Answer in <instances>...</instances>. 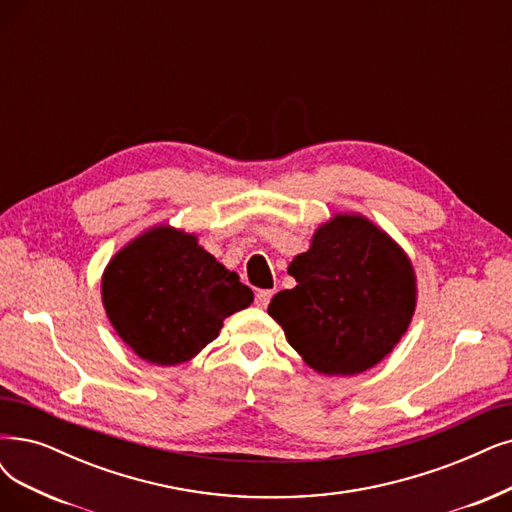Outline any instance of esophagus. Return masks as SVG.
Here are the masks:
<instances>
[{
  "label": "esophagus",
  "instance_id": "obj_1",
  "mask_svg": "<svg viewBox=\"0 0 512 512\" xmlns=\"http://www.w3.org/2000/svg\"><path fill=\"white\" fill-rule=\"evenodd\" d=\"M273 294H275V290H260V292H256V304L260 306V309H267Z\"/></svg>",
  "mask_w": 512,
  "mask_h": 512
}]
</instances>
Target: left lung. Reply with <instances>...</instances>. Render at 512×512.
<instances>
[{"label": "left lung", "mask_w": 512, "mask_h": 512, "mask_svg": "<svg viewBox=\"0 0 512 512\" xmlns=\"http://www.w3.org/2000/svg\"><path fill=\"white\" fill-rule=\"evenodd\" d=\"M288 273L296 288L275 294L269 315L319 374L370 370L412 323L418 300L412 260L361 214L323 222Z\"/></svg>", "instance_id": "8db88e82"}]
</instances>
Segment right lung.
<instances>
[{
	"mask_svg": "<svg viewBox=\"0 0 512 512\" xmlns=\"http://www.w3.org/2000/svg\"><path fill=\"white\" fill-rule=\"evenodd\" d=\"M102 306L117 336L153 365L193 359L254 294L193 233L157 224L124 245L102 273Z\"/></svg>",
	"mask_w": 512,
	"mask_h": 512,
	"instance_id": "right-lung-1",
	"label": "right lung"
}]
</instances>
